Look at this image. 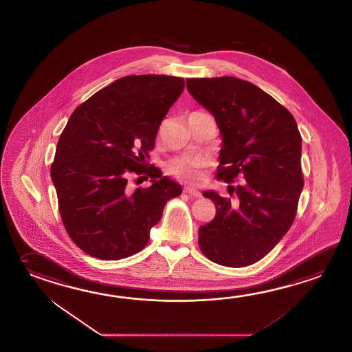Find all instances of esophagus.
Masks as SVG:
<instances>
[{
  "mask_svg": "<svg viewBox=\"0 0 352 352\" xmlns=\"http://www.w3.org/2000/svg\"><path fill=\"white\" fill-rule=\"evenodd\" d=\"M185 192L187 195H190L191 197H201V193L197 191V190H195V188H191V187H186L185 188Z\"/></svg>",
  "mask_w": 352,
  "mask_h": 352,
  "instance_id": "1",
  "label": "esophagus"
}]
</instances>
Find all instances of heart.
<instances>
[{
	"instance_id": "b5f03b06",
	"label": "heart",
	"mask_w": 352,
	"mask_h": 352,
	"mask_svg": "<svg viewBox=\"0 0 352 352\" xmlns=\"http://www.w3.org/2000/svg\"><path fill=\"white\" fill-rule=\"evenodd\" d=\"M204 165L201 157L191 156H179L175 157L167 164V171L176 179L193 182L201 179L200 168Z\"/></svg>"
}]
</instances>
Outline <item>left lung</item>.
I'll list each match as a JSON object with an SVG mask.
<instances>
[{
  "label": "left lung",
  "instance_id": "8db88e82",
  "mask_svg": "<svg viewBox=\"0 0 352 352\" xmlns=\"http://www.w3.org/2000/svg\"><path fill=\"white\" fill-rule=\"evenodd\" d=\"M187 90L214 115L223 144L216 177L230 196H204L216 206L199 228L208 260L230 267L260 261L289 231L302 191L301 135L286 107L254 83L236 77L187 78Z\"/></svg>",
  "mask_w": 352,
  "mask_h": 352
}]
</instances>
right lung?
<instances>
[{"label": "right lung", "instance_id": "1", "mask_svg": "<svg viewBox=\"0 0 352 352\" xmlns=\"http://www.w3.org/2000/svg\"><path fill=\"white\" fill-rule=\"evenodd\" d=\"M185 89V80L132 75L97 91L72 112L51 165L58 210L71 240L87 255L120 260L150 240L166 202L182 188L146 157L160 124ZM150 177L132 192L126 179Z\"/></svg>", "mask_w": 352, "mask_h": 352}]
</instances>
